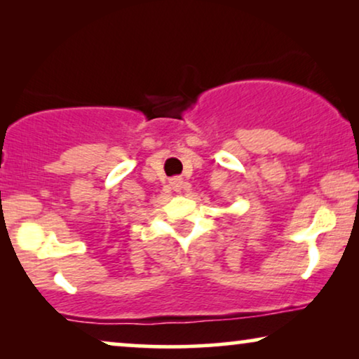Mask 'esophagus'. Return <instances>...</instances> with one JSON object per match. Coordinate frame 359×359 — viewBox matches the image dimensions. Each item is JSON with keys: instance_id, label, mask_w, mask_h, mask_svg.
Wrapping results in <instances>:
<instances>
[{"instance_id": "34e87169", "label": "esophagus", "mask_w": 359, "mask_h": 359, "mask_svg": "<svg viewBox=\"0 0 359 359\" xmlns=\"http://www.w3.org/2000/svg\"><path fill=\"white\" fill-rule=\"evenodd\" d=\"M170 184H171V188H173V189L176 191V193H181V189L184 188L183 180L178 178V176H176V178H171V180H170Z\"/></svg>"}]
</instances>
